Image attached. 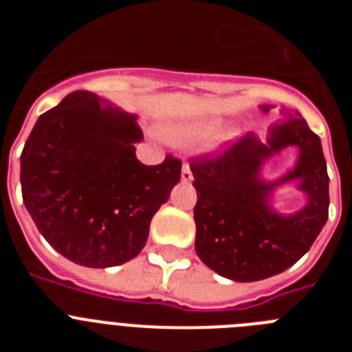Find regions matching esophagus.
Returning <instances> with one entry per match:
<instances>
[{
    "mask_svg": "<svg viewBox=\"0 0 352 352\" xmlns=\"http://www.w3.org/2000/svg\"><path fill=\"white\" fill-rule=\"evenodd\" d=\"M192 179H194V176H192V169H190V166H188V164H183V167H182V182L183 183H190Z\"/></svg>",
    "mask_w": 352,
    "mask_h": 352,
    "instance_id": "1",
    "label": "esophagus"
}]
</instances>
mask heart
Wrapping results in <instances>:
<instances>
[{"label":"heart","mask_w":352,"mask_h":352,"mask_svg":"<svg viewBox=\"0 0 352 352\" xmlns=\"http://www.w3.org/2000/svg\"><path fill=\"white\" fill-rule=\"evenodd\" d=\"M222 121L217 118H210V120H194L186 121V123H174L166 129V135L169 141L179 146H192L199 144V142L208 141L213 138L217 130L220 129Z\"/></svg>","instance_id":"obj_1"}]
</instances>
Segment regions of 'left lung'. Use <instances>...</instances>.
Returning a JSON list of instances; mask_svg holds the SVG:
<instances>
[{
	"label": "left lung",
	"instance_id": "obj_1",
	"mask_svg": "<svg viewBox=\"0 0 352 352\" xmlns=\"http://www.w3.org/2000/svg\"><path fill=\"white\" fill-rule=\"evenodd\" d=\"M268 111V107H263ZM285 145L300 148L298 177L309 204L284 217L269 210L267 194L278 184L258 179L262 160ZM197 203L195 252L208 268L236 282H256L285 272L310 250L328 220V170L319 135L303 118L273 126L268 146L254 135L227 144L219 153L190 158Z\"/></svg>",
	"mask_w": 352,
	"mask_h": 352
}]
</instances>
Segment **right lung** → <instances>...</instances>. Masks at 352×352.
<instances>
[{
    "instance_id": "add662e5",
    "label": "right lung",
    "mask_w": 352,
    "mask_h": 352,
    "mask_svg": "<svg viewBox=\"0 0 352 352\" xmlns=\"http://www.w3.org/2000/svg\"><path fill=\"white\" fill-rule=\"evenodd\" d=\"M142 130L89 91L67 95L36 120L21 153L23 201L61 256L88 268L133 259L149 223L182 179V160L135 157Z\"/></svg>"
}]
</instances>
